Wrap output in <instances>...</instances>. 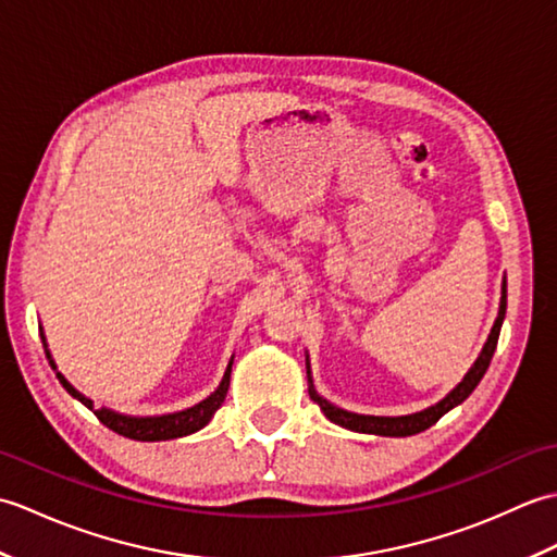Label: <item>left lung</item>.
Here are the masks:
<instances>
[{
    "label": "left lung",
    "mask_w": 557,
    "mask_h": 557,
    "mask_svg": "<svg viewBox=\"0 0 557 557\" xmlns=\"http://www.w3.org/2000/svg\"><path fill=\"white\" fill-rule=\"evenodd\" d=\"M505 309H507V282H503V299H500V313L495 318V325L488 335L486 347H483L481 357L476 359V363L471 366V371L465 375V381H461L453 393H449L445 399L437 401L435 407L419 411V413H409V417H363V413H351L345 411L339 407H333L327 399H323L321 395H315L313 385L309 387L311 399L315 401L318 407L323 409L325 417L342 425V429H349V431H357V433H375V435H393V437H405V435H417L425 429H431V425L447 413L453 407L461 405L471 393H474V387L481 383L483 373L488 371L491 359L495 354V347H498V337H500V327H503V318H505Z\"/></svg>",
    "instance_id": "left-lung-1"
}]
</instances>
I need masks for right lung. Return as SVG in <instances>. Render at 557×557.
<instances>
[{
	"label": "right lung",
	"mask_w": 557,
	"mask_h": 557,
	"mask_svg": "<svg viewBox=\"0 0 557 557\" xmlns=\"http://www.w3.org/2000/svg\"><path fill=\"white\" fill-rule=\"evenodd\" d=\"M47 359H50V351H47ZM52 363V361H50ZM54 369V363H52ZM230 373H232V361L224 371V377L220 387L212 393L208 399L200 401V405L176 411V413H164V417H124V413H116L110 409H96L92 401L88 397H83L76 387H71V383H66V377L62 373H57L59 383L66 387V393L71 397H76L78 401H83L96 417L100 419V423L108 425L114 433H120L124 437H132V441H144V443H156V441H172V437H182L188 433H196L203 429V425L212 419V413L220 409V405L227 397L230 389Z\"/></svg>",
	"instance_id": "obj_1"
}]
</instances>
